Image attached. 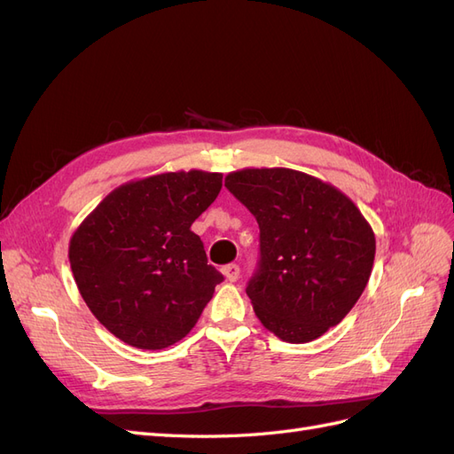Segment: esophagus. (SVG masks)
Segmentation results:
<instances>
[{
    "label": "esophagus",
    "mask_w": 454,
    "mask_h": 454,
    "mask_svg": "<svg viewBox=\"0 0 454 454\" xmlns=\"http://www.w3.org/2000/svg\"><path fill=\"white\" fill-rule=\"evenodd\" d=\"M222 272H223L225 280H229V282H237V280H239V277H240V269H239V265H227V267H223V269H222Z\"/></svg>",
    "instance_id": "esophagus-1"
}]
</instances>
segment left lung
<instances>
[{"label":"left lung","instance_id":"1","mask_svg":"<svg viewBox=\"0 0 454 454\" xmlns=\"http://www.w3.org/2000/svg\"><path fill=\"white\" fill-rule=\"evenodd\" d=\"M225 187L259 223L261 261L250 280L254 312L286 342H310L364 294L375 232L342 191L292 168H242Z\"/></svg>","mask_w":454,"mask_h":454}]
</instances>
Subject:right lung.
I'll use <instances>...</instances> for the list:
<instances>
[{"instance_id": "add662e5", "label": "right lung", "mask_w": 454, "mask_h": 454, "mask_svg": "<svg viewBox=\"0 0 454 454\" xmlns=\"http://www.w3.org/2000/svg\"><path fill=\"white\" fill-rule=\"evenodd\" d=\"M222 172L180 170L114 189L70 239L77 290L109 333L142 350L182 340L223 280L206 259L195 219Z\"/></svg>"}]
</instances>
